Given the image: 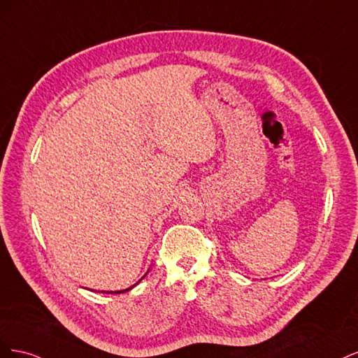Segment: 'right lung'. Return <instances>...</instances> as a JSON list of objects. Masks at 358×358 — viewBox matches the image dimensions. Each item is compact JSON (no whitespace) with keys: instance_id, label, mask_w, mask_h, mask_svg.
<instances>
[{"instance_id":"right-lung-1","label":"right lung","mask_w":358,"mask_h":358,"mask_svg":"<svg viewBox=\"0 0 358 358\" xmlns=\"http://www.w3.org/2000/svg\"><path fill=\"white\" fill-rule=\"evenodd\" d=\"M134 287V285H133ZM133 287H129V288H127V289H122V291H115V294H121V292H125V291H128V289H131ZM110 294H113V291H110Z\"/></svg>"}]
</instances>
